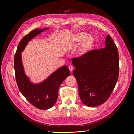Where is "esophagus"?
<instances>
[{
  "mask_svg": "<svg viewBox=\"0 0 134 134\" xmlns=\"http://www.w3.org/2000/svg\"><path fill=\"white\" fill-rule=\"evenodd\" d=\"M69 69L70 71L71 72H72L73 71V67L72 65H70L69 67Z\"/></svg>",
  "mask_w": 134,
  "mask_h": 134,
  "instance_id": "34e87169",
  "label": "esophagus"
}]
</instances>
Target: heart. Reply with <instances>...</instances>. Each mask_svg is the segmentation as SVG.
Here are the masks:
<instances>
[{
	"mask_svg": "<svg viewBox=\"0 0 134 134\" xmlns=\"http://www.w3.org/2000/svg\"><path fill=\"white\" fill-rule=\"evenodd\" d=\"M76 52L78 58H82L86 57L92 49L95 43L93 36L87 34L85 32H79L74 34L70 41V45L77 46L81 42Z\"/></svg>",
	"mask_w": 134,
	"mask_h": 134,
	"instance_id": "obj_1",
	"label": "heart"
}]
</instances>
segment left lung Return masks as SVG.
I'll list each match as a JSON object with an SVG mask.
<instances>
[{"mask_svg": "<svg viewBox=\"0 0 134 134\" xmlns=\"http://www.w3.org/2000/svg\"><path fill=\"white\" fill-rule=\"evenodd\" d=\"M72 62L82 102L90 107L105 102L119 75L118 49L110 36L107 35L104 48L92 50L82 58H73Z\"/></svg>", "mask_w": 134, "mask_h": 134, "instance_id": "left-lung-1", "label": "left lung"}]
</instances>
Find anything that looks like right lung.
<instances>
[{
  "instance_id": "obj_1",
  "label": "right lung",
  "mask_w": 134,
  "mask_h": 134,
  "mask_svg": "<svg viewBox=\"0 0 134 134\" xmlns=\"http://www.w3.org/2000/svg\"><path fill=\"white\" fill-rule=\"evenodd\" d=\"M49 29H37L25 35L19 42L14 57V69L16 82L19 91L27 101L36 108L45 110L54 105L57 101L59 88L70 75L66 65L58 69L43 81L34 83L25 74L21 53L34 37Z\"/></svg>"
}]
</instances>
